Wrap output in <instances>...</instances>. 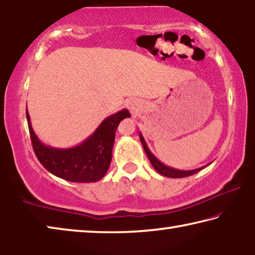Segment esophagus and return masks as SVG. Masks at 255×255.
<instances>
[{"label": "esophagus", "instance_id": "34e87169", "mask_svg": "<svg viewBox=\"0 0 255 255\" xmlns=\"http://www.w3.org/2000/svg\"><path fill=\"white\" fill-rule=\"evenodd\" d=\"M128 107H130L132 111H133V110H134V105H133V104H132V103H130V104H128Z\"/></svg>", "mask_w": 255, "mask_h": 255}]
</instances>
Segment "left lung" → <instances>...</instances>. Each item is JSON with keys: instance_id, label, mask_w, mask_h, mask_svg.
Masks as SVG:
<instances>
[{"instance_id": "obj_1", "label": "left lung", "mask_w": 255, "mask_h": 255, "mask_svg": "<svg viewBox=\"0 0 255 255\" xmlns=\"http://www.w3.org/2000/svg\"><path fill=\"white\" fill-rule=\"evenodd\" d=\"M140 140H141V143H142V145H143V149H144L145 153H147L150 162H151L152 167L157 170L158 173L162 175V176L172 177V178L187 177V176H191V175H193L195 173H198L199 170H201L203 168V167H201V168H197V169H193V170H179V169H175V168H172V167L166 166L152 155L151 151H150L149 148H148L147 143H145V141H144L143 136H142V134H141V133H140Z\"/></svg>"}]
</instances>
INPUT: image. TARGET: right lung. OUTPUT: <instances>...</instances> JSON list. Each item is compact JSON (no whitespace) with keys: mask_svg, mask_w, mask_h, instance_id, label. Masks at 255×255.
I'll list each match as a JSON object with an SVG mask.
<instances>
[{"mask_svg":"<svg viewBox=\"0 0 255 255\" xmlns=\"http://www.w3.org/2000/svg\"><path fill=\"white\" fill-rule=\"evenodd\" d=\"M29 133L33 151L49 173L70 182L90 183L102 179L112 160L115 131L121 121L130 118L128 110L108 116L89 137L77 147L68 149L52 148L41 143L33 132L26 110Z\"/></svg>","mask_w":255,"mask_h":255,"instance_id":"add662e5","label":"right lung"}]
</instances>
